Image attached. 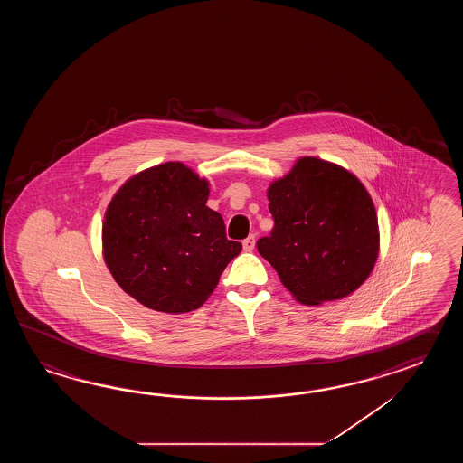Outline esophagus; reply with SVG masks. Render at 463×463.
Instances as JSON below:
<instances>
[{
	"label": "esophagus",
	"mask_w": 463,
	"mask_h": 463,
	"mask_svg": "<svg viewBox=\"0 0 463 463\" xmlns=\"http://www.w3.org/2000/svg\"><path fill=\"white\" fill-rule=\"evenodd\" d=\"M243 250L245 251H253L255 250V236L250 235L246 240H243Z\"/></svg>",
	"instance_id": "obj_1"
}]
</instances>
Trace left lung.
I'll return each mask as SVG.
<instances>
[{
  "mask_svg": "<svg viewBox=\"0 0 463 463\" xmlns=\"http://www.w3.org/2000/svg\"><path fill=\"white\" fill-rule=\"evenodd\" d=\"M268 200L275 227L256 248L298 303L341 299L373 273L377 213L353 172L323 158L299 157L268 187Z\"/></svg>",
  "mask_w": 463,
  "mask_h": 463,
  "instance_id": "1",
  "label": "left lung"
}]
</instances>
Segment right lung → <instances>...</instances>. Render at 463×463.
Instances as JSON below:
<instances>
[{"instance_id":"add662e5","label":"right lung","mask_w":463,"mask_h":463,"mask_svg":"<svg viewBox=\"0 0 463 463\" xmlns=\"http://www.w3.org/2000/svg\"><path fill=\"white\" fill-rule=\"evenodd\" d=\"M207 178L165 162L128 178L102 222V255L112 278L148 309L182 315L207 301L241 243L228 240L207 207Z\"/></svg>"}]
</instances>
